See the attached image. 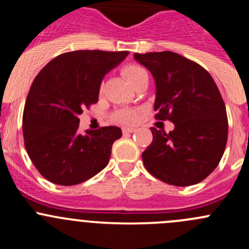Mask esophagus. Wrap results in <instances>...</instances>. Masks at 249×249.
Segmentation results:
<instances>
[{"label":"esophagus","mask_w":249,"mask_h":249,"mask_svg":"<svg viewBox=\"0 0 249 249\" xmlns=\"http://www.w3.org/2000/svg\"><path fill=\"white\" fill-rule=\"evenodd\" d=\"M134 131H136V129H135V127H123V132H124V134H131V132H134Z\"/></svg>","instance_id":"34e87169"}]
</instances>
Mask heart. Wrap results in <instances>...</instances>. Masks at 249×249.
Returning <instances> with one entry per match:
<instances>
[{"mask_svg": "<svg viewBox=\"0 0 249 249\" xmlns=\"http://www.w3.org/2000/svg\"><path fill=\"white\" fill-rule=\"evenodd\" d=\"M122 73L125 79L129 82V84H131L134 87L137 80L143 74H145V71L142 67L136 66V65H127V66L123 67ZM114 120L119 123H125V124H131V123H135L137 120V112L131 109L119 110V112H117L114 114Z\"/></svg>", "mask_w": 249, "mask_h": 249, "instance_id": "b5f03b06", "label": "heart"}]
</instances>
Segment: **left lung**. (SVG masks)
Wrapping results in <instances>:
<instances>
[{"label": "left lung", "mask_w": 249, "mask_h": 249, "mask_svg": "<svg viewBox=\"0 0 249 249\" xmlns=\"http://www.w3.org/2000/svg\"><path fill=\"white\" fill-rule=\"evenodd\" d=\"M134 57L154 78L155 118L175 124L169 134L150 129L153 142L142 153L144 167L167 184L200 183L218 166L228 141L227 109L214 80L177 53H136Z\"/></svg>", "instance_id": "8db88e82"}]
</instances>
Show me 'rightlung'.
Returning a JSON list of instances; mask_svg holds the SVG:
<instances>
[{
	"instance_id": "add662e5",
	"label": "right lung",
	"mask_w": 249,
	"mask_h": 249,
	"mask_svg": "<svg viewBox=\"0 0 249 249\" xmlns=\"http://www.w3.org/2000/svg\"><path fill=\"white\" fill-rule=\"evenodd\" d=\"M129 52L74 50L53 59L31 85L22 115L25 148L49 182L74 185L107 166L117 126L78 131L85 107L96 104L105 76Z\"/></svg>"
}]
</instances>
